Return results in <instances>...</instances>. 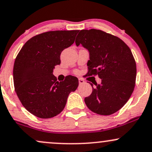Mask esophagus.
<instances>
[{
    "mask_svg": "<svg viewBox=\"0 0 152 152\" xmlns=\"http://www.w3.org/2000/svg\"><path fill=\"white\" fill-rule=\"evenodd\" d=\"M84 81L83 79H82V78H78V83H79V85H81V84H83V83H84Z\"/></svg>",
    "mask_w": 152,
    "mask_h": 152,
    "instance_id": "34e87169",
    "label": "esophagus"
}]
</instances>
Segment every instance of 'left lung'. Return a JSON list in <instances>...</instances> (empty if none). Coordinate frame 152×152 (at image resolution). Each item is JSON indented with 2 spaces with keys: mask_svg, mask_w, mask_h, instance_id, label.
<instances>
[{
  "mask_svg": "<svg viewBox=\"0 0 152 152\" xmlns=\"http://www.w3.org/2000/svg\"><path fill=\"white\" fill-rule=\"evenodd\" d=\"M76 46L82 45L90 54L88 76H98L101 84L94 83L93 91L85 98L91 111L110 115L125 105L135 86L136 62L129 47L118 37L100 30L78 31Z\"/></svg>",
  "mask_w": 152,
  "mask_h": 152,
  "instance_id": "left-lung-1",
  "label": "left lung"
}]
</instances>
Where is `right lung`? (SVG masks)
<instances>
[{"mask_svg": "<svg viewBox=\"0 0 152 152\" xmlns=\"http://www.w3.org/2000/svg\"><path fill=\"white\" fill-rule=\"evenodd\" d=\"M78 30H56L34 36L22 47L13 67L14 87L25 108L37 118L57 115L64 108L78 80L67 76L58 82L53 69L60 64L64 49L74 42Z\"/></svg>", "mask_w": 152, "mask_h": 152, "instance_id": "obj_1", "label": "right lung"}]
</instances>
